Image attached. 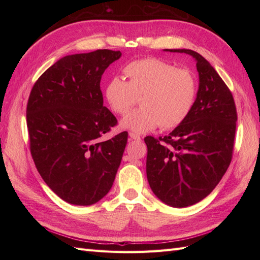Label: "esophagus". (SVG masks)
<instances>
[{
	"label": "esophagus",
	"mask_w": 260,
	"mask_h": 260,
	"mask_svg": "<svg viewBox=\"0 0 260 260\" xmlns=\"http://www.w3.org/2000/svg\"><path fill=\"white\" fill-rule=\"evenodd\" d=\"M129 137L132 140H135V141H141V136L137 135L135 133H129Z\"/></svg>",
	"instance_id": "1"
}]
</instances>
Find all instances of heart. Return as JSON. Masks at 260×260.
I'll return each mask as SVG.
<instances>
[{"label": "heart", "instance_id": "b5f03b06", "mask_svg": "<svg viewBox=\"0 0 260 260\" xmlns=\"http://www.w3.org/2000/svg\"><path fill=\"white\" fill-rule=\"evenodd\" d=\"M128 80L118 76L105 87V97L113 112L126 115L141 97L142 108L121 120L124 128L136 134L147 133L157 126L173 129L189 117L198 96L196 75L156 58L134 60L125 66Z\"/></svg>", "mask_w": 260, "mask_h": 260}]
</instances>
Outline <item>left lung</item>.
Instances as JSON below:
<instances>
[{
  "label": "left lung",
  "instance_id": "8db88e82",
  "mask_svg": "<svg viewBox=\"0 0 260 260\" xmlns=\"http://www.w3.org/2000/svg\"><path fill=\"white\" fill-rule=\"evenodd\" d=\"M197 60L199 90L183 123L168 136H146V174L159 200L174 208L192 206L209 196L222 179L233 158L237 109L228 86L201 54Z\"/></svg>",
  "mask_w": 260,
  "mask_h": 260
}]
</instances>
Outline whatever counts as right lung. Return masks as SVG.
Listing matches in <instances>:
<instances>
[{
  "label": "right lung",
  "mask_w": 260,
  "mask_h": 260,
  "mask_svg": "<svg viewBox=\"0 0 260 260\" xmlns=\"http://www.w3.org/2000/svg\"><path fill=\"white\" fill-rule=\"evenodd\" d=\"M120 51L66 56L33 85L26 105L30 152L47 185L66 202L90 206L107 194L127 144V132L99 139L117 125L103 105L101 80Z\"/></svg>",
  "instance_id": "add662e5"
}]
</instances>
